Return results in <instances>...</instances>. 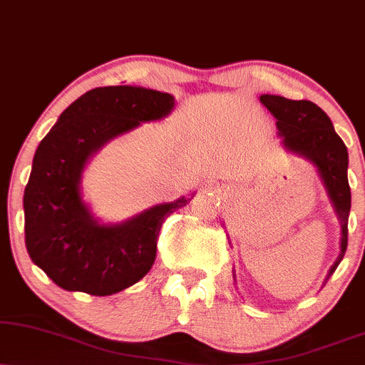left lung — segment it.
Returning a JSON list of instances; mask_svg holds the SVG:
<instances>
[{"mask_svg": "<svg viewBox=\"0 0 365 365\" xmlns=\"http://www.w3.org/2000/svg\"><path fill=\"white\" fill-rule=\"evenodd\" d=\"M259 101L276 118L278 136L283 138L281 141L283 148L288 153L302 156L317 168L330 204L339 217L340 252L327 273L325 284L347 251V224L350 214L347 146L335 133L334 124L325 110H322L312 101H292L273 94H262ZM234 281H236V273H234Z\"/></svg>", "mask_w": 365, "mask_h": 365, "instance_id": "left-lung-1", "label": "left lung"}]
</instances>
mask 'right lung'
I'll list each match as a JSON object with an SVG mask.
<instances>
[{
    "label": "right lung",
    "instance_id": "add662e5",
    "mask_svg": "<svg viewBox=\"0 0 365 365\" xmlns=\"http://www.w3.org/2000/svg\"><path fill=\"white\" fill-rule=\"evenodd\" d=\"M175 98L136 86L96 87L60 114L35 151L23 195L26 251L67 292L108 297L138 283L153 266L161 224L193 197L156 204L106 224L82 197L89 160L141 123L160 121Z\"/></svg>",
    "mask_w": 365,
    "mask_h": 365
}]
</instances>
